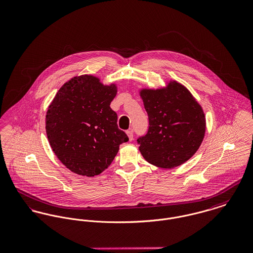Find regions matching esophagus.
Here are the masks:
<instances>
[{
	"mask_svg": "<svg viewBox=\"0 0 253 253\" xmlns=\"http://www.w3.org/2000/svg\"><path fill=\"white\" fill-rule=\"evenodd\" d=\"M126 134H127V136L129 137V140H130V141H131V140H133V138H134V134H133V130H132V129H130V130L126 131Z\"/></svg>",
	"mask_w": 253,
	"mask_h": 253,
	"instance_id": "obj_1",
	"label": "esophagus"
}]
</instances>
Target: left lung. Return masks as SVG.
<instances>
[{
	"mask_svg": "<svg viewBox=\"0 0 253 253\" xmlns=\"http://www.w3.org/2000/svg\"><path fill=\"white\" fill-rule=\"evenodd\" d=\"M140 97L149 127L136 141L143 158L163 169H173L194 156L206 129L201 106L181 84L172 81L166 88L142 89Z\"/></svg>",
	"mask_w": 253,
	"mask_h": 253,
	"instance_id": "8db88e82",
	"label": "left lung"
}]
</instances>
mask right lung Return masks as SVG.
I'll return each mask as SVG.
<instances>
[{"instance_id":"obj_1","label":"right lung","mask_w":253,"mask_h":253,"mask_svg":"<svg viewBox=\"0 0 253 253\" xmlns=\"http://www.w3.org/2000/svg\"><path fill=\"white\" fill-rule=\"evenodd\" d=\"M117 85H104L91 75L69 80L46 115V133L58 160L72 172L91 177L114 161L119 145L129 140L110 107Z\"/></svg>"}]
</instances>
